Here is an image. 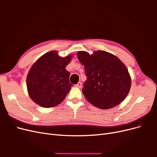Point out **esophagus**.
Here are the masks:
<instances>
[{
	"instance_id": "34e87169",
	"label": "esophagus",
	"mask_w": 157,
	"mask_h": 157,
	"mask_svg": "<svg viewBox=\"0 0 157 157\" xmlns=\"http://www.w3.org/2000/svg\"><path fill=\"white\" fill-rule=\"evenodd\" d=\"M75 86L76 87H77V88H81L82 87V83H81V82H78L77 84L75 85Z\"/></svg>"
}]
</instances>
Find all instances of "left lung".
I'll use <instances>...</instances> for the list:
<instances>
[{
    "label": "left lung",
    "instance_id": "1",
    "mask_svg": "<svg viewBox=\"0 0 157 157\" xmlns=\"http://www.w3.org/2000/svg\"><path fill=\"white\" fill-rule=\"evenodd\" d=\"M77 57L84 66L87 77L82 92L90 103L108 109L124 101L130 91L131 78L126 67L117 57L101 50L92 56L80 51Z\"/></svg>",
    "mask_w": 157,
    "mask_h": 157
}]
</instances>
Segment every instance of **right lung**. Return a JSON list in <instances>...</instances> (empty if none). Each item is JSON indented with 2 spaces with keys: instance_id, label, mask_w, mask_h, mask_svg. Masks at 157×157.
Returning <instances> with one entry per match:
<instances>
[{
  "instance_id": "obj_1",
  "label": "right lung",
  "mask_w": 157,
  "mask_h": 157,
  "mask_svg": "<svg viewBox=\"0 0 157 157\" xmlns=\"http://www.w3.org/2000/svg\"><path fill=\"white\" fill-rule=\"evenodd\" d=\"M71 56L59 57L56 51L44 54L33 65L27 77L28 93L33 101L49 108L62 101L73 85L65 67Z\"/></svg>"
}]
</instances>
